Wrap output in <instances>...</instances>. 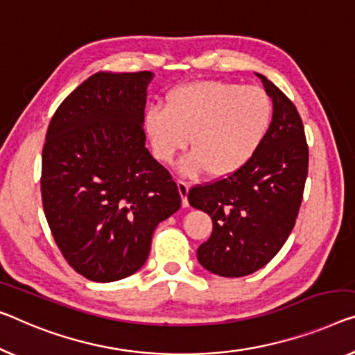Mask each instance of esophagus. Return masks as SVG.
<instances>
[{
  "label": "esophagus",
  "instance_id": "obj_1",
  "mask_svg": "<svg viewBox=\"0 0 355 355\" xmlns=\"http://www.w3.org/2000/svg\"><path fill=\"white\" fill-rule=\"evenodd\" d=\"M177 184H178V191L180 196H182V202H183V207H188V191H189V183L187 180H182L178 178L177 180Z\"/></svg>",
  "mask_w": 355,
  "mask_h": 355
}]
</instances>
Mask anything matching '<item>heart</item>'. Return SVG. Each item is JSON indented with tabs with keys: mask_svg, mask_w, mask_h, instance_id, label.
<instances>
[{
	"mask_svg": "<svg viewBox=\"0 0 355 355\" xmlns=\"http://www.w3.org/2000/svg\"><path fill=\"white\" fill-rule=\"evenodd\" d=\"M272 105L260 87L199 81L167 95V107L155 105L145 114V130L156 159L171 162L189 140L188 172L228 177L244 167L260 146Z\"/></svg>",
	"mask_w": 355,
	"mask_h": 355,
	"instance_id": "obj_1",
	"label": "heart"
}]
</instances>
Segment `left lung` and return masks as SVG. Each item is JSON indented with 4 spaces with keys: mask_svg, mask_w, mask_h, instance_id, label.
Segmentation results:
<instances>
[{
    "mask_svg": "<svg viewBox=\"0 0 355 355\" xmlns=\"http://www.w3.org/2000/svg\"><path fill=\"white\" fill-rule=\"evenodd\" d=\"M258 78L274 110L260 146L237 172L188 191L189 204L214 223L198 260L223 277L248 276L277 255L295 226L308 177L309 150L298 110L277 86Z\"/></svg>",
    "mask_w": 355,
    "mask_h": 355,
    "instance_id": "obj_1",
    "label": "left lung"
}]
</instances>
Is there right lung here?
<instances>
[{
  "label": "right lung",
  "instance_id": "right-lung-1",
  "mask_svg": "<svg viewBox=\"0 0 355 355\" xmlns=\"http://www.w3.org/2000/svg\"><path fill=\"white\" fill-rule=\"evenodd\" d=\"M153 73H95L59 105L42 146V209L68 264L94 282L144 266L153 231L182 207L171 172L146 150Z\"/></svg>",
  "mask_w": 355,
  "mask_h": 355
}]
</instances>
